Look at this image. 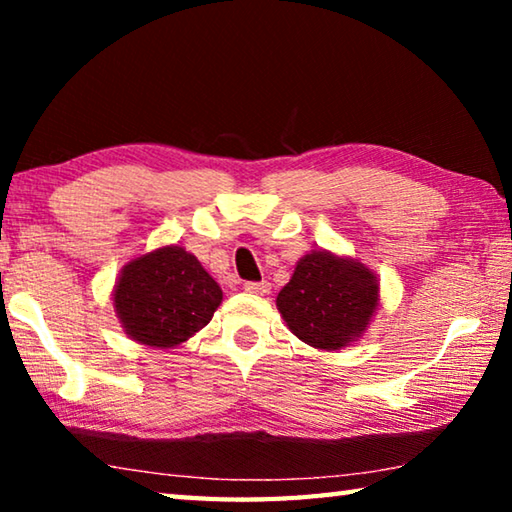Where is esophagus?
<instances>
[{
	"mask_svg": "<svg viewBox=\"0 0 512 512\" xmlns=\"http://www.w3.org/2000/svg\"><path fill=\"white\" fill-rule=\"evenodd\" d=\"M244 289L248 291V293H257V296H264V293H268L271 291V284L268 282H244Z\"/></svg>",
	"mask_w": 512,
	"mask_h": 512,
	"instance_id": "obj_1",
	"label": "esophagus"
}]
</instances>
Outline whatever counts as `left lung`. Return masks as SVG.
Segmentation results:
<instances>
[{
    "instance_id": "obj_1",
    "label": "left lung",
    "mask_w": 512,
    "mask_h": 512,
    "mask_svg": "<svg viewBox=\"0 0 512 512\" xmlns=\"http://www.w3.org/2000/svg\"><path fill=\"white\" fill-rule=\"evenodd\" d=\"M375 275L359 262L311 253L298 262L277 309L300 341L339 350L366 329L377 307Z\"/></svg>"
}]
</instances>
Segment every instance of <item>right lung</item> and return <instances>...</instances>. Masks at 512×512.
Segmentation results:
<instances>
[{
    "mask_svg": "<svg viewBox=\"0 0 512 512\" xmlns=\"http://www.w3.org/2000/svg\"><path fill=\"white\" fill-rule=\"evenodd\" d=\"M223 298L210 273L185 248L169 246L128 264L115 309L135 341L173 348L210 323Z\"/></svg>",
    "mask_w": 512,
    "mask_h": 512,
    "instance_id": "1",
    "label": "right lung"
}]
</instances>
